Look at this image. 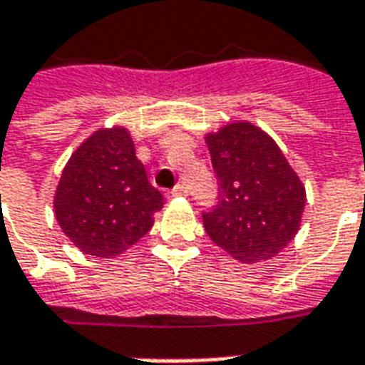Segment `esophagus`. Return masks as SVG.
Returning <instances> with one entry per match:
<instances>
[{
  "mask_svg": "<svg viewBox=\"0 0 365 365\" xmlns=\"http://www.w3.org/2000/svg\"><path fill=\"white\" fill-rule=\"evenodd\" d=\"M182 195H187V187L180 183V185H175L172 192H170V197H182Z\"/></svg>",
  "mask_w": 365,
  "mask_h": 365,
  "instance_id": "esophagus-1",
  "label": "esophagus"
}]
</instances>
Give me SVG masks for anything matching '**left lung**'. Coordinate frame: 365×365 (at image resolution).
<instances>
[{
	"instance_id": "1",
	"label": "left lung",
	"mask_w": 365,
	"mask_h": 365,
	"mask_svg": "<svg viewBox=\"0 0 365 365\" xmlns=\"http://www.w3.org/2000/svg\"><path fill=\"white\" fill-rule=\"evenodd\" d=\"M203 140L220 185V202L203 214L207 235L242 264L276 257L302 225L306 185L252 121H230Z\"/></svg>"
}]
</instances>
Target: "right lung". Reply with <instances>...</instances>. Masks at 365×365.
<instances>
[{
    "instance_id": "obj_1",
    "label": "right lung",
    "mask_w": 365,
    "mask_h": 365,
    "mask_svg": "<svg viewBox=\"0 0 365 365\" xmlns=\"http://www.w3.org/2000/svg\"><path fill=\"white\" fill-rule=\"evenodd\" d=\"M162 207L125 125L99 128L81 141L53 195L61 232L93 257H115L138 244Z\"/></svg>"
}]
</instances>
